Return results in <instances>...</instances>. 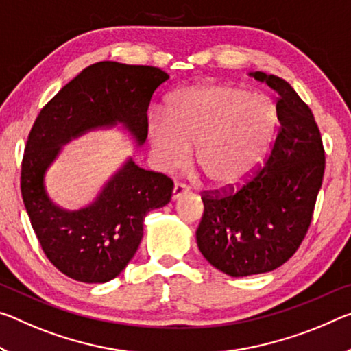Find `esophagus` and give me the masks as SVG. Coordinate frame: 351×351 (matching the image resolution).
Wrapping results in <instances>:
<instances>
[{"mask_svg": "<svg viewBox=\"0 0 351 351\" xmlns=\"http://www.w3.org/2000/svg\"><path fill=\"white\" fill-rule=\"evenodd\" d=\"M191 192V187H189L187 184H182V182H176L175 187H173V192H171V198L176 199L180 198L181 195H184V193H189Z\"/></svg>", "mask_w": 351, "mask_h": 351, "instance_id": "obj_1", "label": "esophagus"}]
</instances>
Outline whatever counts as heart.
Listing matches in <instances>:
<instances>
[{
	"label": "heart",
	"mask_w": 351,
	"mask_h": 351,
	"mask_svg": "<svg viewBox=\"0 0 351 351\" xmlns=\"http://www.w3.org/2000/svg\"><path fill=\"white\" fill-rule=\"evenodd\" d=\"M280 110L267 95L245 87L203 82L180 88L167 114H148L147 131L156 159L167 170L186 164L195 147V165L210 186L245 182L274 145Z\"/></svg>",
	"instance_id": "heart-1"
}]
</instances>
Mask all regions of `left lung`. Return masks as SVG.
<instances>
[{
	"label": "left lung",
	"mask_w": 351,
	"mask_h": 351,
	"mask_svg": "<svg viewBox=\"0 0 351 351\" xmlns=\"http://www.w3.org/2000/svg\"><path fill=\"white\" fill-rule=\"evenodd\" d=\"M278 92L280 130L264 165L239 187L203 191L197 243L230 276L267 274L297 252L313 220L325 148L313 110L287 81L252 73Z\"/></svg>",
	"instance_id": "1"
}]
</instances>
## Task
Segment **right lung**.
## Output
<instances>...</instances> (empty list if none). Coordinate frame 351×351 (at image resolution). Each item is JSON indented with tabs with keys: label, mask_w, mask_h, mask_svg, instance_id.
I'll list each match as a JSON object with an SVG mask.
<instances>
[{
	"label": "right lung",
	"mask_w": 351,
	"mask_h": 351,
	"mask_svg": "<svg viewBox=\"0 0 351 351\" xmlns=\"http://www.w3.org/2000/svg\"><path fill=\"white\" fill-rule=\"evenodd\" d=\"M167 80L158 66L93 64L43 106L31 128L21 160V197L43 253L71 280L92 285L119 275L137 252L145 215L170 202L173 181L130 160L95 203L66 213L49 202L43 173L60 143L92 128L123 121L142 143L149 101Z\"/></svg>",
	"instance_id": "obj_1"
}]
</instances>
